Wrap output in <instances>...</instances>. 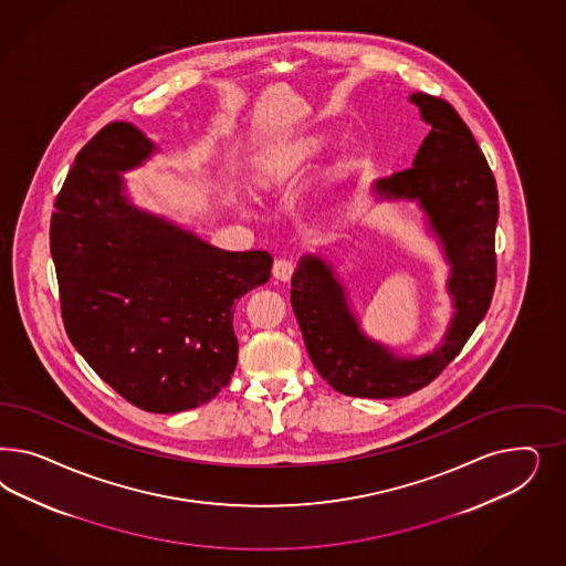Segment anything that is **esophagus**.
<instances>
[{
	"label": "esophagus",
	"mask_w": 566,
	"mask_h": 566,
	"mask_svg": "<svg viewBox=\"0 0 566 566\" xmlns=\"http://www.w3.org/2000/svg\"><path fill=\"white\" fill-rule=\"evenodd\" d=\"M294 270H296V263H294L292 259H275L274 275L277 277V280H282V282H289V280L292 277V274H294Z\"/></svg>",
	"instance_id": "34e87169"
}]
</instances>
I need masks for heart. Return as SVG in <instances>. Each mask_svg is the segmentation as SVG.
<instances>
[{
    "label": "heart",
    "instance_id": "heart-1",
    "mask_svg": "<svg viewBox=\"0 0 566 566\" xmlns=\"http://www.w3.org/2000/svg\"><path fill=\"white\" fill-rule=\"evenodd\" d=\"M319 149L317 140H305L291 149H275L268 151L259 159L258 180L259 185L270 187L274 182H280L282 178H286L291 170H294L301 161H305L308 155L315 154Z\"/></svg>",
    "mask_w": 566,
    "mask_h": 566
}]
</instances>
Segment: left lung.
<instances>
[{
  "label": "left lung",
  "mask_w": 566,
  "mask_h": 566,
  "mask_svg": "<svg viewBox=\"0 0 566 566\" xmlns=\"http://www.w3.org/2000/svg\"><path fill=\"white\" fill-rule=\"evenodd\" d=\"M431 126L409 170L377 180L379 197L417 199L444 242L454 317L444 344L421 359H400L360 334L343 286L319 258L301 259L291 303L319 376L346 396L400 398L444 371L485 317L496 289L497 189L485 155L450 103L412 93Z\"/></svg>",
  "instance_id": "8db88e82"
}]
</instances>
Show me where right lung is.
Listing matches in <instances>:
<instances>
[{"instance_id": "right-lung-1", "label": "right lung", "mask_w": 566, "mask_h": 566, "mask_svg": "<svg viewBox=\"0 0 566 566\" xmlns=\"http://www.w3.org/2000/svg\"><path fill=\"white\" fill-rule=\"evenodd\" d=\"M151 151L133 124L103 126L57 192L50 247L70 343L124 400L170 415L230 384L234 303L270 280L272 255L220 251L130 206L118 171Z\"/></svg>"}]
</instances>
